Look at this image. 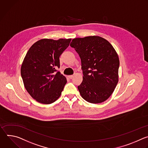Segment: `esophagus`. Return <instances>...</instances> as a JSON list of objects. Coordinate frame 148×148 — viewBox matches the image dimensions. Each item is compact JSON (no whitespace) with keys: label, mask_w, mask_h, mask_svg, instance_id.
<instances>
[{"label":"esophagus","mask_w":148,"mask_h":148,"mask_svg":"<svg viewBox=\"0 0 148 148\" xmlns=\"http://www.w3.org/2000/svg\"><path fill=\"white\" fill-rule=\"evenodd\" d=\"M68 77H69V79H72L73 77V75H69V76H68Z\"/></svg>","instance_id":"obj_1"}]
</instances>
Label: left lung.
Instances as JSON below:
<instances>
[{
  "label": "left lung",
  "mask_w": 148,
  "mask_h": 148,
  "mask_svg": "<svg viewBox=\"0 0 148 148\" xmlns=\"http://www.w3.org/2000/svg\"><path fill=\"white\" fill-rule=\"evenodd\" d=\"M70 45L81 60L83 81L77 87L81 96L91 103L106 101L119 82L120 61L115 50L99 36L74 38Z\"/></svg>",
  "instance_id": "left-lung-1"
}]
</instances>
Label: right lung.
I'll use <instances>...</instances> for the list:
<instances>
[{"mask_svg": "<svg viewBox=\"0 0 148 148\" xmlns=\"http://www.w3.org/2000/svg\"><path fill=\"white\" fill-rule=\"evenodd\" d=\"M71 39H42L28 51L21 68L25 89L34 100L45 104L60 97L67 80L57 69L60 56L68 47Z\"/></svg>", "mask_w": 148, "mask_h": 148, "instance_id": "1", "label": "right lung"}]
</instances>
